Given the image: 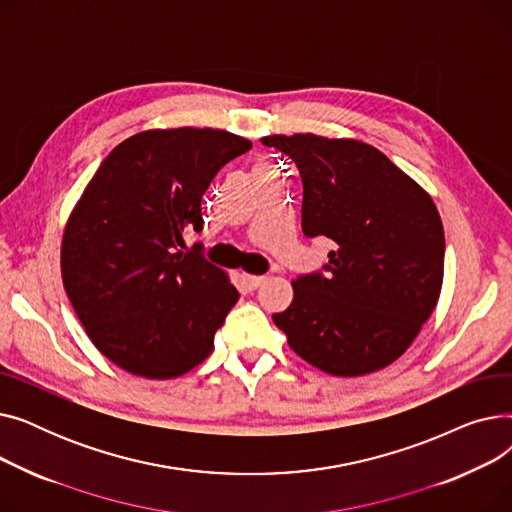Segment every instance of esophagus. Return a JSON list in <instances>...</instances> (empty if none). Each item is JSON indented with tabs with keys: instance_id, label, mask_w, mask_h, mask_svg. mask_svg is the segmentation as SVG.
<instances>
[{
	"instance_id": "obj_1",
	"label": "esophagus",
	"mask_w": 512,
	"mask_h": 512,
	"mask_svg": "<svg viewBox=\"0 0 512 512\" xmlns=\"http://www.w3.org/2000/svg\"><path fill=\"white\" fill-rule=\"evenodd\" d=\"M245 278V284L249 286V288H259L263 282H265V276H253V274H245L242 276Z\"/></svg>"
}]
</instances>
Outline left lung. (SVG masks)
Segmentation results:
<instances>
[{
  "label": "left lung",
  "mask_w": 512,
  "mask_h": 512,
  "mask_svg": "<svg viewBox=\"0 0 512 512\" xmlns=\"http://www.w3.org/2000/svg\"><path fill=\"white\" fill-rule=\"evenodd\" d=\"M303 178V232L326 236V276L292 280L274 324L309 365L357 378L405 355L444 280V226L421 184L373 145L313 132L270 134Z\"/></svg>",
  "instance_id": "1"
}]
</instances>
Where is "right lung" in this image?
Returning a JSON list of instances; mask_svg holds the SVG:
<instances>
[{
    "label": "right lung",
    "instance_id": "right-lung-1",
    "mask_svg": "<svg viewBox=\"0 0 512 512\" xmlns=\"http://www.w3.org/2000/svg\"><path fill=\"white\" fill-rule=\"evenodd\" d=\"M251 141L220 128H151L107 155L68 215L62 282L97 351L147 380L201 365L236 305L230 276L178 251L201 232L209 182Z\"/></svg>",
    "mask_w": 512,
    "mask_h": 512
}]
</instances>
